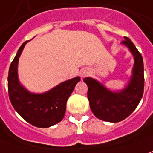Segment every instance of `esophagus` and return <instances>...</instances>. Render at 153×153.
Instances as JSON below:
<instances>
[{"mask_svg": "<svg viewBox=\"0 0 153 153\" xmlns=\"http://www.w3.org/2000/svg\"><path fill=\"white\" fill-rule=\"evenodd\" d=\"M88 73H89L88 72V70H82L80 72V75L82 77H85L88 74Z\"/></svg>", "mask_w": 153, "mask_h": 153, "instance_id": "34e87169", "label": "esophagus"}]
</instances>
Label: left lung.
I'll return each instance as SVG.
<instances>
[{
    "mask_svg": "<svg viewBox=\"0 0 153 153\" xmlns=\"http://www.w3.org/2000/svg\"><path fill=\"white\" fill-rule=\"evenodd\" d=\"M121 42L134 57L132 75L127 86L118 92H112L92 78H85L88 85V100L94 116L100 120L119 122L135 111L144 91V66L142 54L128 37Z\"/></svg>",
    "mask_w": 153,
    "mask_h": 153,
    "instance_id": "1",
    "label": "left lung"
}]
</instances>
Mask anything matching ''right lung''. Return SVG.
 Segmentation results:
<instances>
[{"mask_svg": "<svg viewBox=\"0 0 153 153\" xmlns=\"http://www.w3.org/2000/svg\"><path fill=\"white\" fill-rule=\"evenodd\" d=\"M26 41L17 51L8 73V94L12 106L25 120L34 126L46 128L63 120L66 103L80 78L78 76L64 81L48 92L33 94L20 84L17 64Z\"/></svg>", "mask_w": 153, "mask_h": 153, "instance_id": "1", "label": "right lung"}]
</instances>
